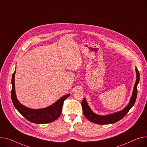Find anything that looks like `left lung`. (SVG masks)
I'll return each mask as SVG.
<instances>
[{"label":"left lung","mask_w":147,"mask_h":147,"mask_svg":"<svg viewBox=\"0 0 147 147\" xmlns=\"http://www.w3.org/2000/svg\"><path fill=\"white\" fill-rule=\"evenodd\" d=\"M136 70L137 73V79L134 87V90H133L132 95L130 99L129 104L123 110L105 116L99 115L96 114L91 110L85 98L83 100L82 102V106L83 113L84 116L89 120V121L97 124H113L119 121L120 119H121L128 113L131 108L134 105L137 96V86L140 81V73L137 68H136Z\"/></svg>","instance_id":"left-lung-1"}]
</instances>
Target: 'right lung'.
<instances>
[{"label": "right lung", "instance_id": "right-lung-1", "mask_svg": "<svg viewBox=\"0 0 147 147\" xmlns=\"http://www.w3.org/2000/svg\"><path fill=\"white\" fill-rule=\"evenodd\" d=\"M15 73L16 70L12 75L11 98L13 105L18 111L26 119L35 124H46L53 122L57 119L61 114L64 100L69 97L70 94L61 97L55 103L48 107L38 110L30 109L21 104L16 98L15 87Z\"/></svg>", "mask_w": 147, "mask_h": 147}]
</instances>
